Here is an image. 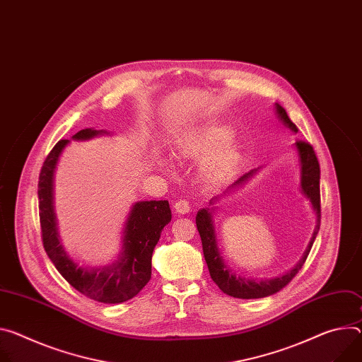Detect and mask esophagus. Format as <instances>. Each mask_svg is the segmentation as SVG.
<instances>
[{"label":"esophagus","mask_w":362,"mask_h":362,"mask_svg":"<svg viewBox=\"0 0 362 362\" xmlns=\"http://www.w3.org/2000/svg\"><path fill=\"white\" fill-rule=\"evenodd\" d=\"M175 211H176V214H180V215H185V214H187L189 211H190V206H189V202L187 201H185V199H180V201H177L176 204H175Z\"/></svg>","instance_id":"1"}]
</instances>
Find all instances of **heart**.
<instances>
[{"label":"heart","instance_id":"obj_1","mask_svg":"<svg viewBox=\"0 0 362 362\" xmlns=\"http://www.w3.org/2000/svg\"><path fill=\"white\" fill-rule=\"evenodd\" d=\"M233 128L226 124H214L189 131L175 141V154L179 160H205L202 176L214 186L229 180L241 158V147L235 141H228Z\"/></svg>","mask_w":362,"mask_h":362}]
</instances>
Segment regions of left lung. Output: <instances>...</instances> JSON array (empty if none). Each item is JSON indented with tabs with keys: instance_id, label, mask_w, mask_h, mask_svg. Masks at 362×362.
I'll return each instance as SVG.
<instances>
[{
	"instance_id": "1",
	"label": "left lung",
	"mask_w": 362,
	"mask_h": 362,
	"mask_svg": "<svg viewBox=\"0 0 362 362\" xmlns=\"http://www.w3.org/2000/svg\"><path fill=\"white\" fill-rule=\"evenodd\" d=\"M276 112L284 127H287L294 134L298 133V127L291 122L286 110L281 105L276 104ZM294 148H296V151H298L299 164H300V190L312 205V209L316 215V225H315V231L312 234V238L308 244L306 251L303 252L300 261L290 272H287L279 277L261 279V280L247 279L241 274H237V272H234L231 267L226 266V262L223 261L221 251L218 248L212 212H215L214 204L221 198V196H215V198H212L209 201L211 208H204V209L198 211V214H196V226H198V231H199V235L202 240L204 257H205V261H206L208 269H209L211 279L228 296H233V298H238V299H259V298H266V296H272V294L280 291L284 286H287L291 281V279L296 274L299 273V270L303 267L305 261L310 252V248L315 243V238H316V235L319 233V228H320V190H319L320 169H319V161L316 158L313 147L309 143L296 141ZM257 172L258 170H251V172L245 173L229 189H235V187L243 186ZM226 192H231V190H226Z\"/></svg>"
}]
</instances>
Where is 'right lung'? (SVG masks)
I'll return each mask as SVG.
<instances>
[{"instance_id":"right-lung-1","label":"right lung","mask_w":362,"mask_h":362,"mask_svg":"<svg viewBox=\"0 0 362 362\" xmlns=\"http://www.w3.org/2000/svg\"><path fill=\"white\" fill-rule=\"evenodd\" d=\"M110 134L105 129L85 128L72 140H90ZM69 140H60L46 157L39 176V215L43 247L57 269L72 287L86 298L115 305L133 299L151 279V257L163 228L172 221L168 201H141L131 208L121 237V252L112 264L90 269L81 267L60 243L53 205L54 170L62 151Z\"/></svg>"}]
</instances>
